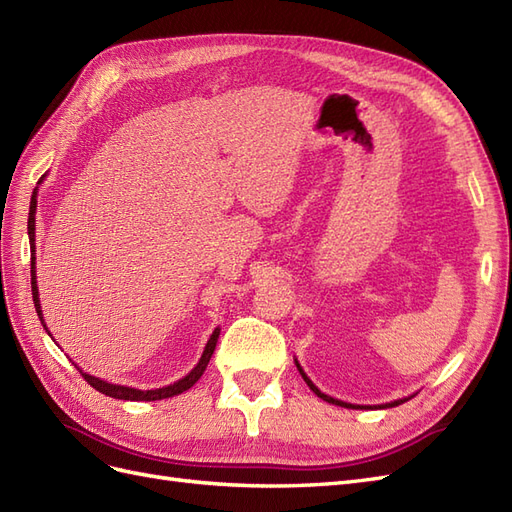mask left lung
Segmentation results:
<instances>
[{"label": "left lung", "instance_id": "left-lung-1", "mask_svg": "<svg viewBox=\"0 0 512 512\" xmlns=\"http://www.w3.org/2000/svg\"><path fill=\"white\" fill-rule=\"evenodd\" d=\"M294 363H297V361H294ZM297 369H299V374L303 376V380L307 382L309 389H312L320 399L329 401V404H335V406H342V408H359V406H354V404H346V401H339V399H333V397H329V395H324L322 391H318V386L305 376V371L301 369V365H299V363H297ZM408 399H410V397H406V399H397V401H391V404H382V406H378V408H395V406H399V404H404V401H408Z\"/></svg>", "mask_w": 512, "mask_h": 512}]
</instances>
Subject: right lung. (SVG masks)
<instances>
[{"mask_svg": "<svg viewBox=\"0 0 512 512\" xmlns=\"http://www.w3.org/2000/svg\"><path fill=\"white\" fill-rule=\"evenodd\" d=\"M44 177V175H42ZM40 183V181H38ZM36 205H38V200H36V190H34V194H32V205H29V220H27V232H29V245H32V252H36ZM32 294H34V305H36V312H38V318H40V322H42V327L46 329V324H44V318H42V307H40V299H38V282H36V256H32ZM51 335V333H49ZM218 337H220V329H215L213 333H211V337H209V342H207V346H205V350H203V356H200V361H198V365L190 371L188 376L185 378H181V380H177L175 384H168V386H162V389H153V391H138V389H132V386H121V384H111V382H106V380H100V378H96V376H91V374H85L83 369H79L81 371V376L94 386L96 391H100L102 395H108V397H115V399H126V401H156V399H166V397H175V395H181L183 391H188V389H192V386L198 382V378L203 376V371L207 369V365H209V359H211V354H213V350H215V344H218ZM76 365V363H74Z\"/></svg>", "mask_w": 512, "mask_h": 512, "instance_id": "1", "label": "right lung"}]
</instances>
